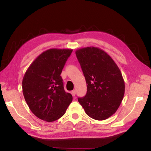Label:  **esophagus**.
Wrapping results in <instances>:
<instances>
[{
	"label": "esophagus",
	"mask_w": 151,
	"mask_h": 151,
	"mask_svg": "<svg viewBox=\"0 0 151 151\" xmlns=\"http://www.w3.org/2000/svg\"><path fill=\"white\" fill-rule=\"evenodd\" d=\"M71 93H72V95L73 96V97H75V95H76V91L75 90H73L72 92H71Z\"/></svg>",
	"instance_id": "1"
}]
</instances>
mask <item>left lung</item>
<instances>
[{"instance_id":"1","label":"left lung","mask_w":151,"mask_h":151,"mask_svg":"<svg viewBox=\"0 0 151 151\" xmlns=\"http://www.w3.org/2000/svg\"><path fill=\"white\" fill-rule=\"evenodd\" d=\"M75 53L87 84V93L78 99L79 103L93 119H106L116 112L124 97L125 85L121 70L98 47L82 48Z\"/></svg>"}]
</instances>
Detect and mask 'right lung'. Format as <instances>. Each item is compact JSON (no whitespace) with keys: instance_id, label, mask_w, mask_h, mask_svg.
Wrapping results in <instances>:
<instances>
[{"instance_id":"add662e5","label":"right lung","mask_w":151,"mask_h":151,"mask_svg":"<svg viewBox=\"0 0 151 151\" xmlns=\"http://www.w3.org/2000/svg\"><path fill=\"white\" fill-rule=\"evenodd\" d=\"M72 49H50L31 63L22 79V93L32 112L47 122L56 121L65 114L73 101L64 90L60 76Z\"/></svg>"}]
</instances>
